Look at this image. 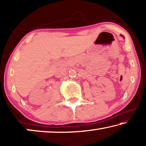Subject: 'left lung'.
I'll list each match as a JSON object with an SVG mask.
<instances>
[{"instance_id": "1", "label": "left lung", "mask_w": 146, "mask_h": 146, "mask_svg": "<svg viewBox=\"0 0 146 146\" xmlns=\"http://www.w3.org/2000/svg\"><path fill=\"white\" fill-rule=\"evenodd\" d=\"M121 36H122V35H121Z\"/></svg>"}]
</instances>
